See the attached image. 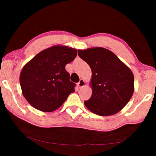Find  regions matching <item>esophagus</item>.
<instances>
[{"mask_svg": "<svg viewBox=\"0 0 156 156\" xmlns=\"http://www.w3.org/2000/svg\"><path fill=\"white\" fill-rule=\"evenodd\" d=\"M84 85H85V82H84V80H83V79H80V81H79L78 83V87L82 88V87H83Z\"/></svg>", "mask_w": 156, "mask_h": 156, "instance_id": "34e87169", "label": "esophagus"}]
</instances>
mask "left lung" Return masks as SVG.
Returning a JSON list of instances; mask_svg holds the SVG:
<instances>
[{
    "label": "left lung",
    "instance_id": "left-lung-1",
    "mask_svg": "<svg viewBox=\"0 0 156 156\" xmlns=\"http://www.w3.org/2000/svg\"><path fill=\"white\" fill-rule=\"evenodd\" d=\"M78 56L91 67L92 95L84 105L95 114L117 113L130 100L134 77L128 67L109 50L94 47L78 50Z\"/></svg>",
    "mask_w": 156,
    "mask_h": 156
}]
</instances>
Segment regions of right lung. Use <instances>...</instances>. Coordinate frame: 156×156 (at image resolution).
I'll list each match as a JSON object with an SVG mask.
<instances>
[{
	"label": "right lung",
	"mask_w": 156,
	"mask_h": 156,
	"mask_svg": "<svg viewBox=\"0 0 156 156\" xmlns=\"http://www.w3.org/2000/svg\"><path fill=\"white\" fill-rule=\"evenodd\" d=\"M77 56V50L54 46L36 55L20 76L23 94L31 106L44 112L58 109L76 84L69 80L65 66Z\"/></svg>",
	"instance_id": "1"
}]
</instances>
